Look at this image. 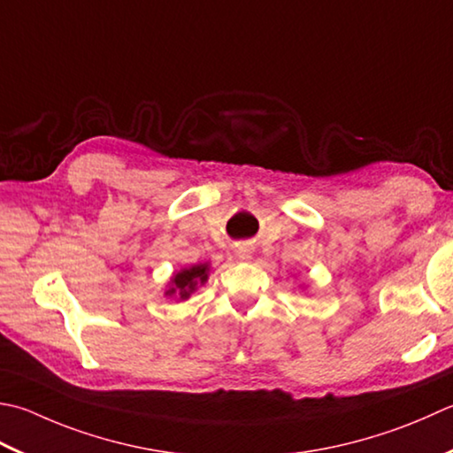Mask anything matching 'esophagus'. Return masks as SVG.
<instances>
[{"label": "esophagus", "instance_id": "34e87169", "mask_svg": "<svg viewBox=\"0 0 453 453\" xmlns=\"http://www.w3.org/2000/svg\"><path fill=\"white\" fill-rule=\"evenodd\" d=\"M235 253H237V257L239 259H251V247L250 245H237L235 247Z\"/></svg>", "mask_w": 453, "mask_h": 453}]
</instances>
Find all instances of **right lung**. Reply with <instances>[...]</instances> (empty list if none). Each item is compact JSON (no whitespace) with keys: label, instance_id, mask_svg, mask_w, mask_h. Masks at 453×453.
I'll return each instance as SVG.
<instances>
[{"label":"right lung","instance_id":"right-lung-1","mask_svg":"<svg viewBox=\"0 0 453 453\" xmlns=\"http://www.w3.org/2000/svg\"><path fill=\"white\" fill-rule=\"evenodd\" d=\"M208 273H210L208 263L192 265V267L180 269L171 279V285H168V290H165V296H179V300L190 298L192 292L208 280Z\"/></svg>","mask_w":453,"mask_h":453}]
</instances>
